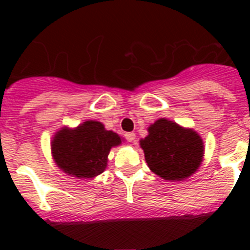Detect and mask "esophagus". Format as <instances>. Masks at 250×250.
I'll use <instances>...</instances> for the list:
<instances>
[{
  "label": "esophagus",
  "mask_w": 250,
  "mask_h": 250,
  "mask_svg": "<svg viewBox=\"0 0 250 250\" xmlns=\"http://www.w3.org/2000/svg\"><path fill=\"white\" fill-rule=\"evenodd\" d=\"M125 138H126L127 141H130V143H131V141L135 140V138H136L135 132H127L126 135H125Z\"/></svg>",
  "instance_id": "34e87169"
}]
</instances>
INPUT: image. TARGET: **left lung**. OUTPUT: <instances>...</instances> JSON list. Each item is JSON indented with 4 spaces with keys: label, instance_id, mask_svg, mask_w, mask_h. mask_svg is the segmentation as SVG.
Instances as JSON below:
<instances>
[{
    "label": "left lung",
    "instance_id": "8db88e82",
    "mask_svg": "<svg viewBox=\"0 0 250 250\" xmlns=\"http://www.w3.org/2000/svg\"><path fill=\"white\" fill-rule=\"evenodd\" d=\"M145 160L152 173L169 182L190 178L203 163L204 143L193 129L160 118L147 127L140 140Z\"/></svg>",
    "mask_w": 250,
    "mask_h": 250
}]
</instances>
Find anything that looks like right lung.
Segmentation results:
<instances>
[{"label":"right lung","instance_id":"add662e5","mask_svg":"<svg viewBox=\"0 0 250 250\" xmlns=\"http://www.w3.org/2000/svg\"><path fill=\"white\" fill-rule=\"evenodd\" d=\"M123 138L106 130L100 121L86 120L77 127L63 126L51 140V154L60 170L79 179H91L104 173L111 147Z\"/></svg>","mask_w":250,"mask_h":250}]
</instances>
